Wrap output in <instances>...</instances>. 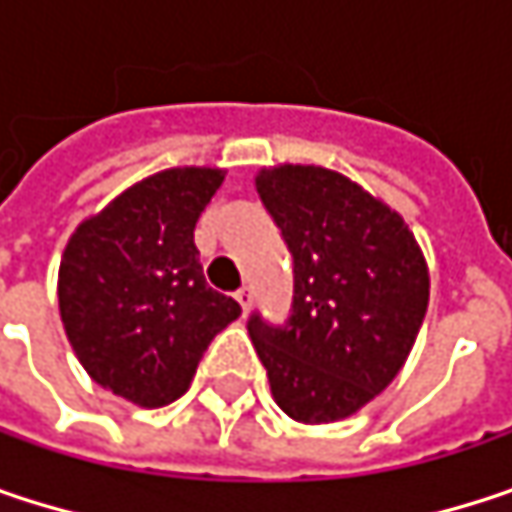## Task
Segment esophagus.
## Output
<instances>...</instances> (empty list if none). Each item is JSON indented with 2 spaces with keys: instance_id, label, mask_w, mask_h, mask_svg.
I'll use <instances>...</instances> for the list:
<instances>
[{
  "instance_id": "obj_1",
  "label": "esophagus",
  "mask_w": 512,
  "mask_h": 512,
  "mask_svg": "<svg viewBox=\"0 0 512 512\" xmlns=\"http://www.w3.org/2000/svg\"><path fill=\"white\" fill-rule=\"evenodd\" d=\"M234 299L243 305V311H249V308H252V287H249V284H243V287L234 293Z\"/></svg>"
}]
</instances>
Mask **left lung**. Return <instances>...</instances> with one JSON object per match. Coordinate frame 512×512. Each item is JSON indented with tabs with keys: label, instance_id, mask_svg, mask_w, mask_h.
<instances>
[{
	"label": "left lung",
	"instance_id": "8db88e82",
	"mask_svg": "<svg viewBox=\"0 0 512 512\" xmlns=\"http://www.w3.org/2000/svg\"><path fill=\"white\" fill-rule=\"evenodd\" d=\"M255 186L293 255L290 317H249L272 397L302 424L350 418L409 358L430 302L427 260L403 216L338 171L275 165Z\"/></svg>",
	"mask_w": 512,
	"mask_h": 512
}]
</instances>
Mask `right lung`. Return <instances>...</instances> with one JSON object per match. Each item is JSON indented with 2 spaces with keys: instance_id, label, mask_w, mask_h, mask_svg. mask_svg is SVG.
Segmentation results:
<instances>
[{
  "instance_id": "right-lung-1",
  "label": "right lung",
  "mask_w": 512,
  "mask_h": 512,
  "mask_svg": "<svg viewBox=\"0 0 512 512\" xmlns=\"http://www.w3.org/2000/svg\"><path fill=\"white\" fill-rule=\"evenodd\" d=\"M222 168H165L85 219L58 266V311L88 376L159 409L186 394L210 341L240 305L207 287L195 222Z\"/></svg>"
}]
</instances>
